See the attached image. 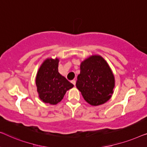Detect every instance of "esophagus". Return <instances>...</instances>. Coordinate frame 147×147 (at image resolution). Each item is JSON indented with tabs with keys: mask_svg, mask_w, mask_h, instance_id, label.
Segmentation results:
<instances>
[{
	"mask_svg": "<svg viewBox=\"0 0 147 147\" xmlns=\"http://www.w3.org/2000/svg\"><path fill=\"white\" fill-rule=\"evenodd\" d=\"M71 82L72 84H74V86H76V80H71Z\"/></svg>",
	"mask_w": 147,
	"mask_h": 147,
	"instance_id": "34e87169",
	"label": "esophagus"
}]
</instances>
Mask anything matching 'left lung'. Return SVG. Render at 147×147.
<instances>
[{
  "instance_id": "8db88e82",
  "label": "left lung",
  "mask_w": 147,
  "mask_h": 147,
  "mask_svg": "<svg viewBox=\"0 0 147 147\" xmlns=\"http://www.w3.org/2000/svg\"><path fill=\"white\" fill-rule=\"evenodd\" d=\"M76 87L84 100L92 106L107 102L112 96L114 77L105 60L99 55H93L80 65Z\"/></svg>"
}]
</instances>
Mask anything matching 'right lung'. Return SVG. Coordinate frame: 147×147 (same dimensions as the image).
<instances>
[{"label":"right lung","instance_id":"1","mask_svg":"<svg viewBox=\"0 0 147 147\" xmlns=\"http://www.w3.org/2000/svg\"><path fill=\"white\" fill-rule=\"evenodd\" d=\"M59 59H47L40 67L36 77L39 98L45 103L57 104L63 99L66 91L74 85L58 71Z\"/></svg>","mask_w":147,"mask_h":147}]
</instances>
